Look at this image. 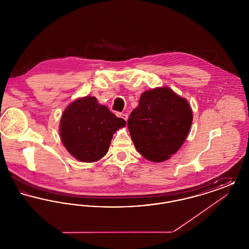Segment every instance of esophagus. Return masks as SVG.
I'll list each match as a JSON object with an SVG mask.
<instances>
[{
  "instance_id": "34e87169",
  "label": "esophagus",
  "mask_w": 249,
  "mask_h": 249,
  "mask_svg": "<svg viewBox=\"0 0 249 249\" xmlns=\"http://www.w3.org/2000/svg\"><path fill=\"white\" fill-rule=\"evenodd\" d=\"M117 117H119L120 119H124L125 121H127V119H128V115L124 114V113H117Z\"/></svg>"
}]
</instances>
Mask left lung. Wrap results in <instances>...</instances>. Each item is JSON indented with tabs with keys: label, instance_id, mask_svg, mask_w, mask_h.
<instances>
[{
	"label": "left lung",
	"instance_id": "1",
	"mask_svg": "<svg viewBox=\"0 0 249 249\" xmlns=\"http://www.w3.org/2000/svg\"><path fill=\"white\" fill-rule=\"evenodd\" d=\"M192 123L188 101L170 88L144 91L130 115L128 128L135 148L143 158L161 162L185 142Z\"/></svg>",
	"mask_w": 249,
	"mask_h": 249
}]
</instances>
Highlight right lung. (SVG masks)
Here are the masks:
<instances>
[{
    "mask_svg": "<svg viewBox=\"0 0 249 249\" xmlns=\"http://www.w3.org/2000/svg\"><path fill=\"white\" fill-rule=\"evenodd\" d=\"M126 125L91 96L79 98L65 108L59 123L63 145L76 160L93 162L107 155L113 134Z\"/></svg>",
    "mask_w": 249,
    "mask_h": 249,
    "instance_id": "add662e5",
    "label": "right lung"
}]
</instances>
